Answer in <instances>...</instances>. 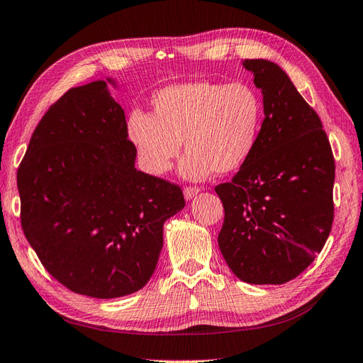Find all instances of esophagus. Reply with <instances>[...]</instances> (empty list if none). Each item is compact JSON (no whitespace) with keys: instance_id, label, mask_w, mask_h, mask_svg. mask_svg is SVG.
I'll list each match as a JSON object with an SVG mask.
<instances>
[{"instance_id":"1","label":"esophagus","mask_w":363,"mask_h":363,"mask_svg":"<svg viewBox=\"0 0 363 363\" xmlns=\"http://www.w3.org/2000/svg\"><path fill=\"white\" fill-rule=\"evenodd\" d=\"M199 188H184L183 189V194H184V199H186V201H191V199H193V197L194 196H197V194H199Z\"/></svg>"}]
</instances>
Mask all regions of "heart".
Returning a JSON list of instances; mask_svg holds the SVG:
<instances>
[{
	"instance_id": "b5f03b06",
	"label": "heart",
	"mask_w": 363,
	"mask_h": 363,
	"mask_svg": "<svg viewBox=\"0 0 363 363\" xmlns=\"http://www.w3.org/2000/svg\"><path fill=\"white\" fill-rule=\"evenodd\" d=\"M152 107L153 115H129L128 135L142 166L155 175L172 167L183 140L188 152L180 166L184 179L232 174L248 162L261 135V94L245 82L167 85L153 94Z\"/></svg>"
}]
</instances>
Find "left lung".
Listing matches in <instances>:
<instances>
[{
	"instance_id": "obj_1",
	"label": "left lung",
	"mask_w": 363,
	"mask_h": 363,
	"mask_svg": "<svg viewBox=\"0 0 363 363\" xmlns=\"http://www.w3.org/2000/svg\"><path fill=\"white\" fill-rule=\"evenodd\" d=\"M261 88L264 121L255 153L215 188L224 207L218 245L237 278L283 284L324 248L333 223L335 161L318 113L278 65L245 60Z\"/></svg>"
}]
</instances>
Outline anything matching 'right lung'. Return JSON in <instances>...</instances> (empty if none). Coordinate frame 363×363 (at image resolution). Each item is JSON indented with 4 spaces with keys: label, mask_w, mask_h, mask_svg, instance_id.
Instances as JSON below:
<instances>
[{
    "label": "right lung",
    "mask_w": 363,
    "mask_h": 363,
    "mask_svg": "<svg viewBox=\"0 0 363 363\" xmlns=\"http://www.w3.org/2000/svg\"><path fill=\"white\" fill-rule=\"evenodd\" d=\"M96 80L66 91L39 121L17 172L20 220L45 270L67 289L115 298L142 289L180 186L135 169L125 111Z\"/></svg>",
    "instance_id": "1"
}]
</instances>
